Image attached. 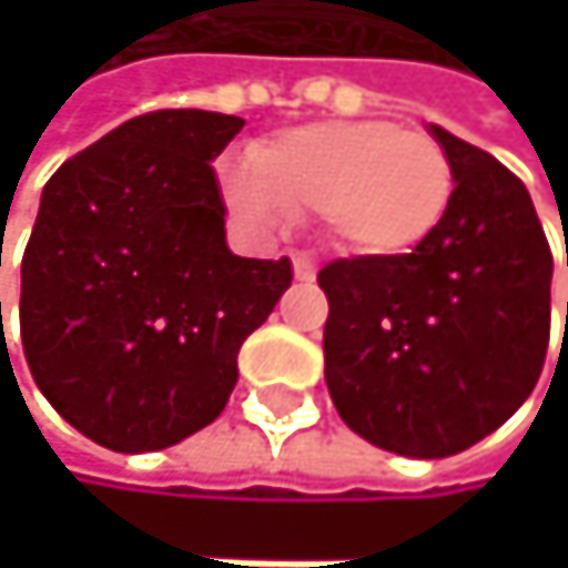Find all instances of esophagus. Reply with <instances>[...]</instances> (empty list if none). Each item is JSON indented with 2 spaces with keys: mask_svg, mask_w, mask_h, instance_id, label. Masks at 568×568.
<instances>
[{
  "mask_svg": "<svg viewBox=\"0 0 568 568\" xmlns=\"http://www.w3.org/2000/svg\"><path fill=\"white\" fill-rule=\"evenodd\" d=\"M293 275H296L300 282H313V275H316V265H313V258H306V255H296V258H293Z\"/></svg>",
  "mask_w": 568,
  "mask_h": 568,
  "instance_id": "1",
  "label": "esophagus"
}]
</instances>
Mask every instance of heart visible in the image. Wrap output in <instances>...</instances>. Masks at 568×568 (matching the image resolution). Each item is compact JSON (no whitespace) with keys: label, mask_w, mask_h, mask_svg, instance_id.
I'll list each match as a JSON object with an SVG mask.
<instances>
[{"label":"heart","mask_w":568,"mask_h":568,"mask_svg":"<svg viewBox=\"0 0 568 568\" xmlns=\"http://www.w3.org/2000/svg\"><path fill=\"white\" fill-rule=\"evenodd\" d=\"M221 186L231 214L252 231L310 211L347 252L395 258L443 224L453 166L436 139L395 122H313L262 142L252 163H231Z\"/></svg>","instance_id":"heart-1"}]
</instances>
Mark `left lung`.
Returning <instances> with one entry per match:
<instances>
[{"label": "left lung", "mask_w": 568, "mask_h": 568, "mask_svg": "<svg viewBox=\"0 0 568 568\" xmlns=\"http://www.w3.org/2000/svg\"><path fill=\"white\" fill-rule=\"evenodd\" d=\"M453 166L443 224L416 252L337 258L323 375L341 419L388 453L443 460L505 426L549 351L552 252L525 183L426 125Z\"/></svg>", "instance_id": "left-lung-1"}]
</instances>
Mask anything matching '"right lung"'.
I'll use <instances>...</instances> for the list:
<instances>
[{
	"instance_id": "1",
	"label": "right lung",
	"mask_w": 568,
	"mask_h": 568,
	"mask_svg": "<svg viewBox=\"0 0 568 568\" xmlns=\"http://www.w3.org/2000/svg\"><path fill=\"white\" fill-rule=\"evenodd\" d=\"M242 125L201 108L149 112L43 186L23 255V354L47 402L104 449H166L211 426L237 351L293 282L290 258L227 248L211 163Z\"/></svg>"
}]
</instances>
